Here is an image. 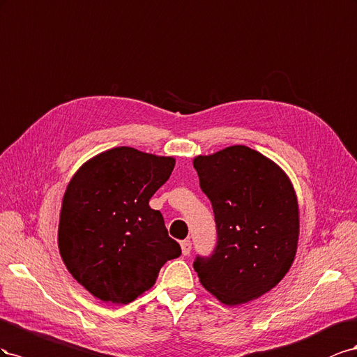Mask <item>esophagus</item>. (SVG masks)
<instances>
[{
  "instance_id": "obj_1",
  "label": "esophagus",
  "mask_w": 357,
  "mask_h": 357,
  "mask_svg": "<svg viewBox=\"0 0 357 357\" xmlns=\"http://www.w3.org/2000/svg\"><path fill=\"white\" fill-rule=\"evenodd\" d=\"M181 248H182V254L184 256H188V254L191 252V241L190 239H185L181 242Z\"/></svg>"
}]
</instances>
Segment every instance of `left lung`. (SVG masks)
Masks as SVG:
<instances>
[{"label": "left lung", "instance_id": "left-lung-1", "mask_svg": "<svg viewBox=\"0 0 357 357\" xmlns=\"http://www.w3.org/2000/svg\"><path fill=\"white\" fill-rule=\"evenodd\" d=\"M192 165L217 224L215 248L192 263L202 286L226 305L257 299L284 278L296 254L299 211L291 182L243 145L199 155Z\"/></svg>", "mask_w": 357, "mask_h": 357}]
</instances>
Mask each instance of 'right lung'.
Returning <instances> with one entry per match:
<instances>
[{
  "label": "right lung",
  "instance_id": "right-lung-1",
  "mask_svg": "<svg viewBox=\"0 0 357 357\" xmlns=\"http://www.w3.org/2000/svg\"><path fill=\"white\" fill-rule=\"evenodd\" d=\"M172 157L119 146L77 170L63 200L58 247L68 272L96 298L126 305L181 256L149 199L169 179Z\"/></svg>",
  "mask_w": 357,
  "mask_h": 357
}]
</instances>
